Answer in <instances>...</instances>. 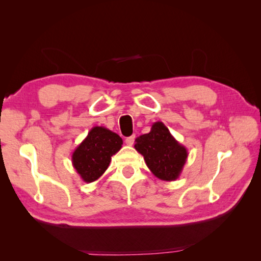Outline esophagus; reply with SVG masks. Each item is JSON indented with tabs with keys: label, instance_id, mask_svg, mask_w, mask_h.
<instances>
[{
	"label": "esophagus",
	"instance_id": "obj_1",
	"mask_svg": "<svg viewBox=\"0 0 261 261\" xmlns=\"http://www.w3.org/2000/svg\"><path fill=\"white\" fill-rule=\"evenodd\" d=\"M135 139H136V136L132 135L131 137L125 138V143H126L127 146H132L135 143Z\"/></svg>",
	"mask_w": 261,
	"mask_h": 261
}]
</instances>
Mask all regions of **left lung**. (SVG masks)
<instances>
[{
  "label": "left lung",
  "instance_id": "left-lung-1",
  "mask_svg": "<svg viewBox=\"0 0 261 261\" xmlns=\"http://www.w3.org/2000/svg\"><path fill=\"white\" fill-rule=\"evenodd\" d=\"M136 150L157 178L171 181L178 178L188 156L187 149L171 136L163 122H154L149 134L136 139Z\"/></svg>",
  "mask_w": 261,
  "mask_h": 261
}]
</instances>
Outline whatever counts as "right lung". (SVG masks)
<instances>
[{"mask_svg":"<svg viewBox=\"0 0 261 261\" xmlns=\"http://www.w3.org/2000/svg\"><path fill=\"white\" fill-rule=\"evenodd\" d=\"M123 145L121 137L104 126H94L71 154V163L85 182L97 180L108 169L111 157Z\"/></svg>","mask_w":261,"mask_h":261,"instance_id":"1","label":"right lung"}]
</instances>
